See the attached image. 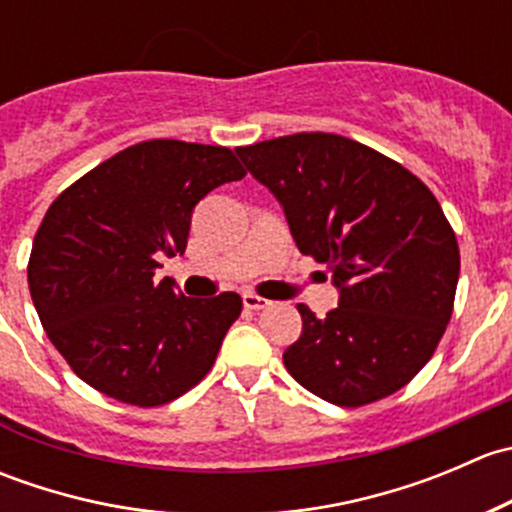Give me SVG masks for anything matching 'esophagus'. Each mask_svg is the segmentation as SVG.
<instances>
[{
    "label": "esophagus",
    "instance_id": "34e87169",
    "mask_svg": "<svg viewBox=\"0 0 512 512\" xmlns=\"http://www.w3.org/2000/svg\"><path fill=\"white\" fill-rule=\"evenodd\" d=\"M242 304H245L247 309H265L270 302H267V299H262V297H257L255 292H245V294H242Z\"/></svg>",
    "mask_w": 512,
    "mask_h": 512
}]
</instances>
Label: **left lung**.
Segmentation results:
<instances>
[{"label": "left lung", "mask_w": 512, "mask_h": 512, "mask_svg": "<svg viewBox=\"0 0 512 512\" xmlns=\"http://www.w3.org/2000/svg\"><path fill=\"white\" fill-rule=\"evenodd\" d=\"M277 200L302 255L332 272L339 307L285 349L287 371L329 404H371L409 384L441 342L461 255L431 190L396 160L337 133L235 148Z\"/></svg>", "instance_id": "left-lung-1"}]
</instances>
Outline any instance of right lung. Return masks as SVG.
<instances>
[{
  "label": "right lung",
  "mask_w": 512,
  "mask_h": 512,
  "mask_svg": "<svg viewBox=\"0 0 512 512\" xmlns=\"http://www.w3.org/2000/svg\"><path fill=\"white\" fill-rule=\"evenodd\" d=\"M240 178L230 148L156 138L103 160L51 203L29 257V292L79 379L148 409L213 369L240 294L183 297L156 270L185 252L195 205Z\"/></svg>",
  "instance_id": "obj_1"
}]
</instances>
